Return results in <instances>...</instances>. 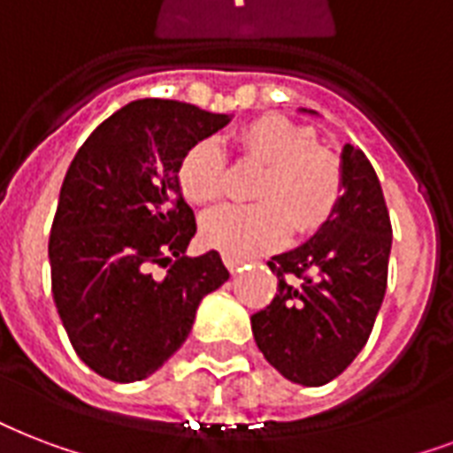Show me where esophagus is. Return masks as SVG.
I'll list each match as a JSON object with an SVG mask.
<instances>
[{
    "mask_svg": "<svg viewBox=\"0 0 453 453\" xmlns=\"http://www.w3.org/2000/svg\"><path fill=\"white\" fill-rule=\"evenodd\" d=\"M223 264H226L227 271L234 273V271H240L242 261H240V258H233V257H227V254H223Z\"/></svg>",
    "mask_w": 453,
    "mask_h": 453,
    "instance_id": "34e87169",
    "label": "esophagus"
}]
</instances>
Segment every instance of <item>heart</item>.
Returning <instances> with one entry per match:
<instances>
[{
    "mask_svg": "<svg viewBox=\"0 0 453 453\" xmlns=\"http://www.w3.org/2000/svg\"><path fill=\"white\" fill-rule=\"evenodd\" d=\"M242 158L265 165L257 203H227L202 219V240L233 258L278 250L295 227L313 234L333 219L344 196V165L319 144V133L280 113H264L234 133ZM178 185L189 203L206 206L226 195L227 157L213 140H199L178 161Z\"/></svg>",
    "mask_w": 453,
    "mask_h": 453,
    "instance_id": "b5f03b06",
    "label": "heart"
}]
</instances>
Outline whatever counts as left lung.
<instances>
[{
  "label": "left lung",
  "instance_id": "obj_1",
  "mask_svg": "<svg viewBox=\"0 0 453 453\" xmlns=\"http://www.w3.org/2000/svg\"><path fill=\"white\" fill-rule=\"evenodd\" d=\"M342 165L337 211L306 244L268 261L278 292L251 316L265 361L306 388L347 371L371 337L388 289L392 223L378 175L351 144Z\"/></svg>",
  "mask_w": 453,
  "mask_h": 453
}]
</instances>
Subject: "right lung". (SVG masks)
I'll use <instances>...</instances> for the list:
<instances>
[{
	"mask_svg": "<svg viewBox=\"0 0 453 453\" xmlns=\"http://www.w3.org/2000/svg\"><path fill=\"white\" fill-rule=\"evenodd\" d=\"M230 116L137 99L95 127L68 165L50 234L51 295L75 354L134 382L180 349L203 296L230 278L219 251L185 257L195 211L178 161ZM154 265L169 268L164 279Z\"/></svg>",
	"mask_w": 453,
	"mask_h": 453,
	"instance_id": "obj_1",
	"label": "right lung"
}]
</instances>
